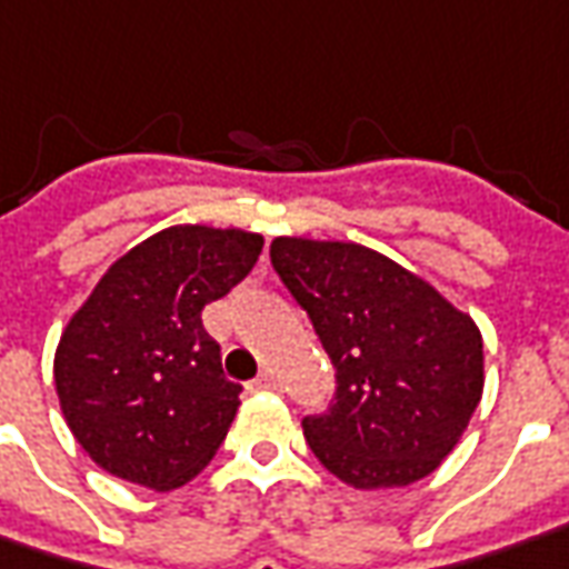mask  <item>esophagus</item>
Returning <instances> with one entry per match:
<instances>
[{
    "instance_id": "esophagus-1",
    "label": "esophagus",
    "mask_w": 569,
    "mask_h": 569,
    "mask_svg": "<svg viewBox=\"0 0 569 569\" xmlns=\"http://www.w3.org/2000/svg\"><path fill=\"white\" fill-rule=\"evenodd\" d=\"M252 386L254 389H273V386H277V377H273L270 370H261V373H258V380H254Z\"/></svg>"
}]
</instances>
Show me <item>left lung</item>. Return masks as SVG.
I'll use <instances>...</instances> for the list:
<instances>
[{"mask_svg":"<svg viewBox=\"0 0 569 569\" xmlns=\"http://www.w3.org/2000/svg\"><path fill=\"white\" fill-rule=\"evenodd\" d=\"M270 261L336 370L333 405L301 420L317 461L365 492L430 477L482 398L473 317L358 242L277 236Z\"/></svg>","mask_w":569,"mask_h":569,"instance_id":"obj_1","label":"left lung"}]
</instances>
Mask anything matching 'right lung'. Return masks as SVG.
Instances as JSON below:
<instances>
[{
  "instance_id": "1",
  "label": "right lung",
  "mask_w": 569,
  "mask_h": 569,
  "mask_svg": "<svg viewBox=\"0 0 569 569\" xmlns=\"http://www.w3.org/2000/svg\"><path fill=\"white\" fill-rule=\"evenodd\" d=\"M264 236L173 223L121 254L61 330L56 392L106 473L171 492L214 458L239 411L202 308L254 268Z\"/></svg>"
}]
</instances>
